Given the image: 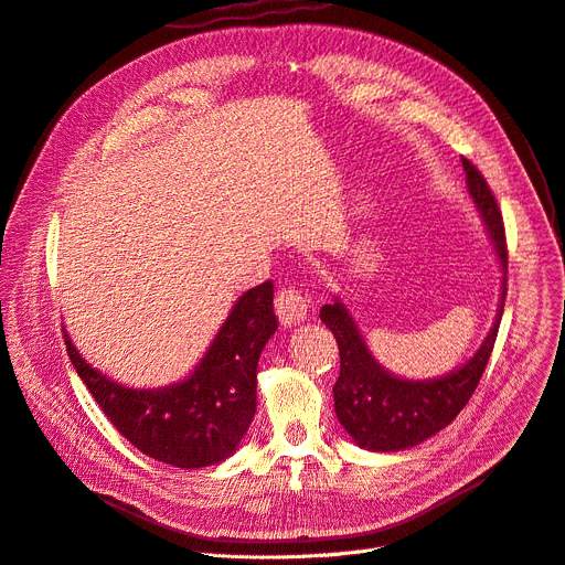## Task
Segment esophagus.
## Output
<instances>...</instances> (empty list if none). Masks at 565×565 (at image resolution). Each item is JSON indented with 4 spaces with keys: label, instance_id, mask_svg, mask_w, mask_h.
<instances>
[{
    "label": "esophagus",
    "instance_id": "esophagus-1",
    "mask_svg": "<svg viewBox=\"0 0 565 565\" xmlns=\"http://www.w3.org/2000/svg\"><path fill=\"white\" fill-rule=\"evenodd\" d=\"M276 312L285 326H296L308 317V298L294 287H282L276 296Z\"/></svg>",
    "mask_w": 565,
    "mask_h": 565
}]
</instances>
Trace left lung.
I'll list each match as a JSON object with an SVG mask.
<instances>
[{"mask_svg": "<svg viewBox=\"0 0 565 565\" xmlns=\"http://www.w3.org/2000/svg\"><path fill=\"white\" fill-rule=\"evenodd\" d=\"M460 159L462 169H466L470 195L475 198L483 223L488 225L490 239L504 269L500 310H497L494 323L481 349L462 367L454 370L447 376L434 381H404L387 374L372 358L353 317L340 298H335V303L323 306L319 312L321 321L335 335L340 349V376L333 387L335 413L340 424L349 430V436L364 449H408L430 436H436L440 428L451 424L475 394L490 360L497 330H500L507 301L509 267L504 221L500 205H497L481 171L470 159Z\"/></svg>", "mask_w": 565, "mask_h": 565, "instance_id": "left-lung-1", "label": "left lung"}]
</instances>
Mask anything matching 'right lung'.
I'll return each mask as SVG.
<instances>
[{
	"label": "right lung",
	"mask_w": 565,
	"mask_h": 565,
	"mask_svg": "<svg viewBox=\"0 0 565 565\" xmlns=\"http://www.w3.org/2000/svg\"><path fill=\"white\" fill-rule=\"evenodd\" d=\"M276 328L274 282L267 280L235 303L193 374L161 390L114 383L63 338L79 379L118 434L154 460L193 470L239 447L257 406V360Z\"/></svg>",
	"instance_id": "obj_1"
}]
</instances>
